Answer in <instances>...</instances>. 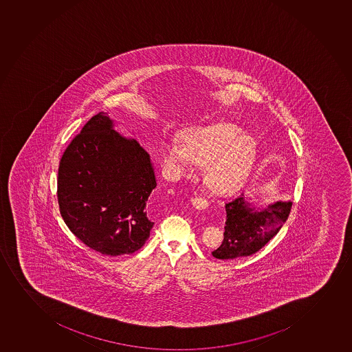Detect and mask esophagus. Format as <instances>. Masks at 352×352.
<instances>
[{"instance_id": "esophagus-1", "label": "esophagus", "mask_w": 352, "mask_h": 352, "mask_svg": "<svg viewBox=\"0 0 352 352\" xmlns=\"http://www.w3.org/2000/svg\"><path fill=\"white\" fill-rule=\"evenodd\" d=\"M190 202L193 204L194 208L199 209V210H204L208 207V201L204 197H192Z\"/></svg>"}]
</instances>
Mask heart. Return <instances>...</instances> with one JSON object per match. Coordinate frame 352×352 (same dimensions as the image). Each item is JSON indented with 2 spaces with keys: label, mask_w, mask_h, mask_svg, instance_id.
Here are the masks:
<instances>
[{
  "label": "heart",
  "mask_w": 352,
  "mask_h": 352,
  "mask_svg": "<svg viewBox=\"0 0 352 352\" xmlns=\"http://www.w3.org/2000/svg\"><path fill=\"white\" fill-rule=\"evenodd\" d=\"M164 163L170 178L192 173L194 164L202 165L204 180L217 193L239 188L249 175L256 157L251 137L232 123L194 129L178 140L164 145Z\"/></svg>",
  "instance_id": "b5f03b06"
}]
</instances>
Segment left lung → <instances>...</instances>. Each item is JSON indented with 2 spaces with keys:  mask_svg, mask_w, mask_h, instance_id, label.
I'll return each mask as SVG.
<instances>
[{
  "mask_svg": "<svg viewBox=\"0 0 352 352\" xmlns=\"http://www.w3.org/2000/svg\"><path fill=\"white\" fill-rule=\"evenodd\" d=\"M291 208V201H276L257 210L244 194L232 197L226 204L223 242L212 256L226 261L256 254L279 232Z\"/></svg>",
  "mask_w": 352,
  "mask_h": 352,
  "instance_id": "8db88e82",
  "label": "left lung"
}]
</instances>
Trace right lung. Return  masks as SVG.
Segmentation results:
<instances>
[{"label":"right lung","mask_w":352,"mask_h":352,"mask_svg":"<svg viewBox=\"0 0 352 352\" xmlns=\"http://www.w3.org/2000/svg\"><path fill=\"white\" fill-rule=\"evenodd\" d=\"M157 186L148 152L98 113L68 145L58 170L60 214L76 237L107 256L131 254L153 227L148 199Z\"/></svg>","instance_id":"1"}]
</instances>
